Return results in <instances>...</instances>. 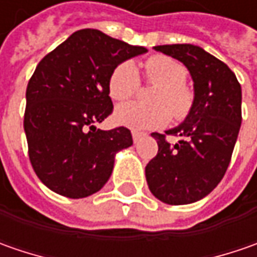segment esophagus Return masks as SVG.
<instances>
[{"mask_svg": "<svg viewBox=\"0 0 257 257\" xmlns=\"http://www.w3.org/2000/svg\"><path fill=\"white\" fill-rule=\"evenodd\" d=\"M132 136H133V142H134V143H137V142H139V140H140V139L143 137L144 134L140 133V132H136V130H133V132H132Z\"/></svg>", "mask_w": 257, "mask_h": 257, "instance_id": "obj_1", "label": "esophagus"}]
</instances>
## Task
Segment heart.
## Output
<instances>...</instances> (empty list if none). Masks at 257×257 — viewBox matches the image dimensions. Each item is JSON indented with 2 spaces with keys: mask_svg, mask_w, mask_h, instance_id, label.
<instances>
[{
  "mask_svg": "<svg viewBox=\"0 0 257 257\" xmlns=\"http://www.w3.org/2000/svg\"><path fill=\"white\" fill-rule=\"evenodd\" d=\"M146 83L157 85L152 97L154 105L128 103L115 111V121L130 128H159L169 123L170 113L176 120L187 117L194 105V91L186 84V67L166 55H153L143 64ZM140 88V77L132 63L118 64L108 78V93L114 101L133 98Z\"/></svg>",
  "mask_w": 257,
  "mask_h": 257,
  "instance_id": "b5f03b06",
  "label": "heart"
}]
</instances>
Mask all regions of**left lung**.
<instances>
[{
    "label": "left lung",
    "instance_id": "obj_1",
    "mask_svg": "<svg viewBox=\"0 0 257 257\" xmlns=\"http://www.w3.org/2000/svg\"><path fill=\"white\" fill-rule=\"evenodd\" d=\"M154 50L187 67L194 105L184 123L166 134H152L159 152L146 166V179L159 200L189 204L212 192L229 167L242 124V88L227 65L197 45H157ZM166 135L182 140L170 145Z\"/></svg>",
    "mask_w": 257,
    "mask_h": 257
}]
</instances>
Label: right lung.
Wrapping results in <instances>:
<instances>
[{
    "label": "right lung",
    "mask_w": 257,
    "mask_h": 257,
    "mask_svg": "<svg viewBox=\"0 0 257 257\" xmlns=\"http://www.w3.org/2000/svg\"><path fill=\"white\" fill-rule=\"evenodd\" d=\"M146 51L85 28L38 63L27 85L24 130L31 166L50 190L81 199L110 179L114 156L133 137L123 125L105 132L95 124L113 113L111 71Z\"/></svg>",
    "instance_id": "add662e5"
}]
</instances>
